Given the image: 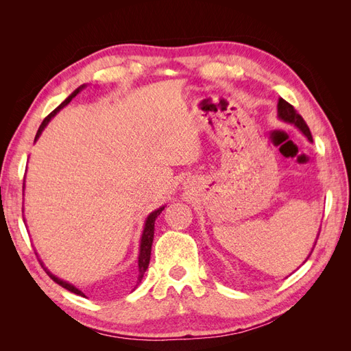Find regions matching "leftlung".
Here are the masks:
<instances>
[{
    "label": "left lung",
    "instance_id": "8db88e82",
    "mask_svg": "<svg viewBox=\"0 0 351 351\" xmlns=\"http://www.w3.org/2000/svg\"><path fill=\"white\" fill-rule=\"evenodd\" d=\"M278 115H280L281 120H284V121H287V123H291V124L299 127V129L303 132V134H304L311 142L313 141V139H312V133H311V130H309V127H307L306 121L303 120V117L294 110V107H293L291 104L284 101L282 98H280V101H278Z\"/></svg>",
    "mask_w": 351,
    "mask_h": 351
}]
</instances>
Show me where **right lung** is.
<instances>
[{"label": "right lung", "mask_w": 351, "mask_h": 351, "mask_svg": "<svg viewBox=\"0 0 351 351\" xmlns=\"http://www.w3.org/2000/svg\"><path fill=\"white\" fill-rule=\"evenodd\" d=\"M83 86H80V88H77L76 90H74L70 97L62 102L61 105H58V107L52 111L51 114H48L47 117H45V120L42 121V124L39 125V129H38V133H36V137H35V141L38 139V137L40 136V133H42V130L45 129L47 127V124L49 123V120L52 119V117H54L61 108H64L66 105L76 97V95L80 92V89H82ZM162 209H164V206L162 208H159V209H156V210H154L152 214L147 217V219H146V224H145V230H143V234H142V240H141V253H139V277H137V282H136V287H137V284H139L141 281H142V278H143V275H145V272H146V269H147V267H149V261H151V250H152V243H154V230H155V219L158 218V215L161 214L162 212ZM42 265V263H40ZM42 268H44V265H42ZM45 269V272L49 275V277L54 280L58 285H61L62 289H66V290H69V291H71V293H74V294H79V295H83V297H86L84 295L79 289H76V287L74 285H71V284H69V282H66V281H62V280H58L57 277H54V275H52L47 268H44ZM134 287V289H136Z\"/></svg>", "instance_id": "add662e5"}]
</instances>
